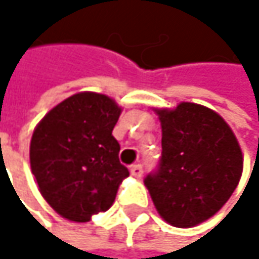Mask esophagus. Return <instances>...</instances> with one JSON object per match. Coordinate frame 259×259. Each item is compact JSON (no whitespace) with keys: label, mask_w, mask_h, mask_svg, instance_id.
<instances>
[{"label":"esophagus","mask_w":259,"mask_h":259,"mask_svg":"<svg viewBox=\"0 0 259 259\" xmlns=\"http://www.w3.org/2000/svg\"><path fill=\"white\" fill-rule=\"evenodd\" d=\"M130 174L135 177V179H141L142 177V166L141 165H133L130 168Z\"/></svg>","instance_id":"34e87169"}]
</instances>
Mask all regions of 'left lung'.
Listing matches in <instances>:
<instances>
[{
    "mask_svg": "<svg viewBox=\"0 0 259 259\" xmlns=\"http://www.w3.org/2000/svg\"><path fill=\"white\" fill-rule=\"evenodd\" d=\"M162 127V159L145 179L160 218L172 227H196L231 198L243 172V153L228 123L213 109L181 102L154 109Z\"/></svg>",
    "mask_w": 259,
    "mask_h": 259,
    "instance_id": "obj_1",
    "label": "left lung"
}]
</instances>
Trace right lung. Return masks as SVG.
Returning a JSON list of instances; mask_svg holds the SVG:
<instances>
[{
  "label": "right lung",
  "mask_w": 259,
  "mask_h": 259,
  "mask_svg": "<svg viewBox=\"0 0 259 259\" xmlns=\"http://www.w3.org/2000/svg\"><path fill=\"white\" fill-rule=\"evenodd\" d=\"M121 106L100 93H76L35 126L29 144L31 172L46 202L70 222L106 211L129 171L112 136Z\"/></svg>",
  "instance_id": "right-lung-1"
}]
</instances>
